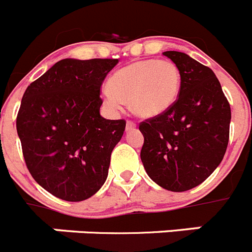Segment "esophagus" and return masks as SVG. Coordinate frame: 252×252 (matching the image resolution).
Returning <instances> with one entry per match:
<instances>
[{"mask_svg":"<svg viewBox=\"0 0 252 252\" xmlns=\"http://www.w3.org/2000/svg\"><path fill=\"white\" fill-rule=\"evenodd\" d=\"M135 127H136V125H135V122H132V121H127V122H126V131L135 130Z\"/></svg>","mask_w":252,"mask_h":252,"instance_id":"esophagus-1","label":"esophagus"}]
</instances>
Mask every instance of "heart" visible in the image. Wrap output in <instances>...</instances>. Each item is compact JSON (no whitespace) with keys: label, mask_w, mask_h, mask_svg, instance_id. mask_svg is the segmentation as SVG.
I'll list each match as a JSON object with an SVG mask.
<instances>
[{"label":"heart","mask_w":252,"mask_h":252,"mask_svg":"<svg viewBox=\"0 0 252 252\" xmlns=\"http://www.w3.org/2000/svg\"><path fill=\"white\" fill-rule=\"evenodd\" d=\"M107 88L103 93L107 108L120 111L128 102L137 117L154 118L165 113L177 100L181 72L171 61H135L115 71Z\"/></svg>","instance_id":"b5f03b06"}]
</instances>
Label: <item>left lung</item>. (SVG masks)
I'll return each instance as SVG.
<instances>
[{
	"instance_id": "8db88e82",
	"label": "left lung",
	"mask_w": 252,
	"mask_h": 252,
	"mask_svg": "<svg viewBox=\"0 0 252 252\" xmlns=\"http://www.w3.org/2000/svg\"><path fill=\"white\" fill-rule=\"evenodd\" d=\"M181 72L178 99L168 111L141 122L140 158L160 188L182 192L196 188L220 164L227 150L231 107L216 74L190 56L163 52Z\"/></svg>"
}]
</instances>
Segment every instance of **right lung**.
Segmentation results:
<instances>
[{"label":"right lung","instance_id":"obj_1","mask_svg":"<svg viewBox=\"0 0 252 252\" xmlns=\"http://www.w3.org/2000/svg\"><path fill=\"white\" fill-rule=\"evenodd\" d=\"M118 60L64 59L30 84L16 130L30 175L66 201L93 196L108 176L125 120L100 116V87Z\"/></svg>","mask_w":252,"mask_h":252}]
</instances>
